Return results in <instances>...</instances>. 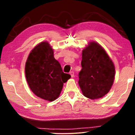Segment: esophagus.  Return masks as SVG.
I'll return each mask as SVG.
<instances>
[{
	"mask_svg": "<svg viewBox=\"0 0 135 135\" xmlns=\"http://www.w3.org/2000/svg\"><path fill=\"white\" fill-rule=\"evenodd\" d=\"M69 74H70V75H71V77H74V73L73 71L70 72Z\"/></svg>",
	"mask_w": 135,
	"mask_h": 135,
	"instance_id": "34e87169",
	"label": "esophagus"
}]
</instances>
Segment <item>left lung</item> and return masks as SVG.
<instances>
[{
    "label": "left lung",
    "instance_id": "left-lung-1",
    "mask_svg": "<svg viewBox=\"0 0 135 135\" xmlns=\"http://www.w3.org/2000/svg\"><path fill=\"white\" fill-rule=\"evenodd\" d=\"M81 66L79 85L83 95L91 99L106 95L113 84L115 66L104 49L97 42H89L82 50Z\"/></svg>",
    "mask_w": 135,
    "mask_h": 135
}]
</instances>
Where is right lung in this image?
I'll use <instances>...</instances> for the list:
<instances>
[{
	"instance_id": "add662e5",
	"label": "right lung",
	"mask_w": 135,
	"mask_h": 135,
	"mask_svg": "<svg viewBox=\"0 0 135 135\" xmlns=\"http://www.w3.org/2000/svg\"><path fill=\"white\" fill-rule=\"evenodd\" d=\"M25 74L31 91L37 97L49 101L58 98L63 84L71 77L62 72L47 42H40L29 53L26 62Z\"/></svg>"
}]
</instances>
